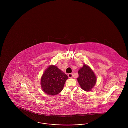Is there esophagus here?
Wrapping results in <instances>:
<instances>
[{
    "instance_id": "obj_1",
    "label": "esophagus",
    "mask_w": 128,
    "mask_h": 128,
    "mask_svg": "<svg viewBox=\"0 0 128 128\" xmlns=\"http://www.w3.org/2000/svg\"><path fill=\"white\" fill-rule=\"evenodd\" d=\"M68 77L70 78H71L72 77V73H68Z\"/></svg>"
}]
</instances>
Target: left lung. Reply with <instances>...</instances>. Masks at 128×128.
<instances>
[{
    "label": "left lung",
    "instance_id": "obj_1",
    "mask_svg": "<svg viewBox=\"0 0 128 128\" xmlns=\"http://www.w3.org/2000/svg\"><path fill=\"white\" fill-rule=\"evenodd\" d=\"M77 80L81 88L85 91H90L96 84V78L91 68L85 64L78 71Z\"/></svg>",
    "mask_w": 128,
    "mask_h": 128
}]
</instances>
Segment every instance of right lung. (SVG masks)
<instances>
[{"mask_svg": "<svg viewBox=\"0 0 128 128\" xmlns=\"http://www.w3.org/2000/svg\"><path fill=\"white\" fill-rule=\"evenodd\" d=\"M68 77L56 66L51 65L46 70L41 78V85L47 94L55 96L62 90Z\"/></svg>", "mask_w": 128, "mask_h": 128, "instance_id": "1", "label": "right lung"}]
</instances>
